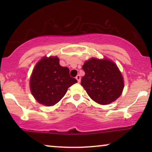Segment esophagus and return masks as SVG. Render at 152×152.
<instances>
[{"instance_id": "34e87169", "label": "esophagus", "mask_w": 152, "mask_h": 152, "mask_svg": "<svg viewBox=\"0 0 152 152\" xmlns=\"http://www.w3.org/2000/svg\"><path fill=\"white\" fill-rule=\"evenodd\" d=\"M75 78H76V80H77V82H78L79 83H80V80H81V77H80V75H77L76 76Z\"/></svg>"}]
</instances>
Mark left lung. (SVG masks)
Wrapping results in <instances>:
<instances>
[{
	"label": "left lung",
	"mask_w": 152,
	"mask_h": 152,
	"mask_svg": "<svg viewBox=\"0 0 152 152\" xmlns=\"http://www.w3.org/2000/svg\"><path fill=\"white\" fill-rule=\"evenodd\" d=\"M85 75L81 85L88 96L99 104H108L116 100L122 94L124 80L119 68L108 59L91 58L82 66Z\"/></svg>",
	"instance_id": "1"
}]
</instances>
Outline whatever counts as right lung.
<instances>
[{"instance_id":"1","label":"right lung","mask_w":152,"mask_h":152,"mask_svg":"<svg viewBox=\"0 0 152 152\" xmlns=\"http://www.w3.org/2000/svg\"><path fill=\"white\" fill-rule=\"evenodd\" d=\"M67 67L60 66L57 57H44L36 64L30 80L31 93L39 103L55 105L77 82L69 75Z\"/></svg>"}]
</instances>
